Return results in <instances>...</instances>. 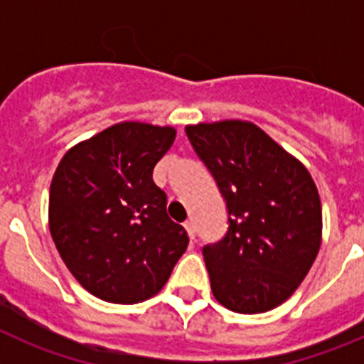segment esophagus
<instances>
[{
    "label": "esophagus",
    "instance_id": "esophagus-1",
    "mask_svg": "<svg viewBox=\"0 0 364 364\" xmlns=\"http://www.w3.org/2000/svg\"><path fill=\"white\" fill-rule=\"evenodd\" d=\"M184 228H186V231H188V235H189V239H195V235H197V230H195V224H193L191 220H186L184 222Z\"/></svg>",
    "mask_w": 364,
    "mask_h": 364
}]
</instances>
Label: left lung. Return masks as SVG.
<instances>
[{
    "label": "left lung",
    "instance_id": "1",
    "mask_svg": "<svg viewBox=\"0 0 364 364\" xmlns=\"http://www.w3.org/2000/svg\"><path fill=\"white\" fill-rule=\"evenodd\" d=\"M186 133L228 208L226 237L202 250L215 299L237 314L277 308L304 281L323 239L310 171L252 122L186 125Z\"/></svg>",
    "mask_w": 364,
    "mask_h": 364
}]
</instances>
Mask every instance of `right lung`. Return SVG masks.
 <instances>
[{
    "mask_svg": "<svg viewBox=\"0 0 364 364\" xmlns=\"http://www.w3.org/2000/svg\"><path fill=\"white\" fill-rule=\"evenodd\" d=\"M175 136L171 125L120 122L70 147L54 171L50 235L73 277L102 301L156 295L188 247L153 182Z\"/></svg>",
    "mask_w": 364,
    "mask_h": 364,
    "instance_id": "add662e5",
    "label": "right lung"
}]
</instances>
